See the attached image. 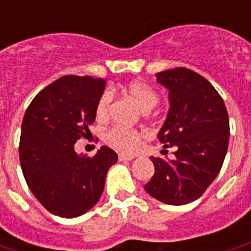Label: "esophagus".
Instances as JSON below:
<instances>
[{
  "label": "esophagus",
  "instance_id": "obj_1",
  "mask_svg": "<svg viewBox=\"0 0 251 251\" xmlns=\"http://www.w3.org/2000/svg\"><path fill=\"white\" fill-rule=\"evenodd\" d=\"M120 160L121 161H131V160H134V156H133V154H125V153H121Z\"/></svg>",
  "mask_w": 251,
  "mask_h": 251
}]
</instances>
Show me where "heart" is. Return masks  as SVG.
I'll return each mask as SVG.
<instances>
[{"label": "heart", "instance_id": "obj_1", "mask_svg": "<svg viewBox=\"0 0 251 251\" xmlns=\"http://www.w3.org/2000/svg\"><path fill=\"white\" fill-rule=\"evenodd\" d=\"M122 93L145 113L152 110L158 102L157 93L151 86H148L147 83L140 82V80H134V82L126 84ZM110 102H111V99H110L109 93H103L99 97L97 106H95V117L100 122L109 118ZM142 138H144L142 131L126 129L122 126H114L106 133V142L115 149L124 151V152L136 151L137 148L140 147Z\"/></svg>", "mask_w": 251, "mask_h": 251}]
</instances>
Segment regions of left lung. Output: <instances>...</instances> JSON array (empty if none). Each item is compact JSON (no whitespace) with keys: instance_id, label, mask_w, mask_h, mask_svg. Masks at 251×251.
Returning a JSON list of instances; mask_svg holds the SVG:
<instances>
[{"instance_id":"obj_1","label":"left lung","mask_w":251,"mask_h":251,"mask_svg":"<svg viewBox=\"0 0 251 251\" xmlns=\"http://www.w3.org/2000/svg\"><path fill=\"white\" fill-rule=\"evenodd\" d=\"M169 91V111L158 140L175 158L151 157L154 175L145 191L172 205L199 199L219 174L228 147L230 124L222 97L207 79L184 67L156 74Z\"/></svg>"}]
</instances>
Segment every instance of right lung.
<instances>
[{
    "label": "right lung",
    "mask_w": 251,
    "mask_h": 251,
    "mask_svg": "<svg viewBox=\"0 0 251 251\" xmlns=\"http://www.w3.org/2000/svg\"><path fill=\"white\" fill-rule=\"evenodd\" d=\"M104 86L100 77L62 76L41 90L25 111L19 147L23 175L53 215L76 218L91 210L103 192L107 171L118 160L107 147L94 157L74 149L90 133Z\"/></svg>",
    "instance_id": "1"
}]
</instances>
